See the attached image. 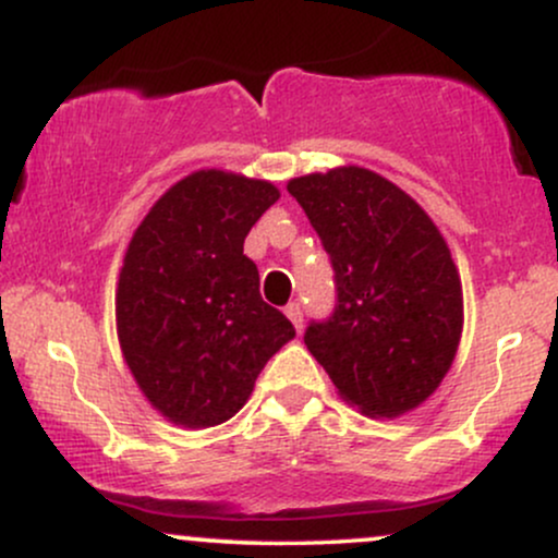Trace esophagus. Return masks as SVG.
Masks as SVG:
<instances>
[{"mask_svg":"<svg viewBox=\"0 0 558 558\" xmlns=\"http://www.w3.org/2000/svg\"><path fill=\"white\" fill-rule=\"evenodd\" d=\"M286 317L291 319L293 328L301 330V325H304V312H301V304H299V301H291V304L286 306Z\"/></svg>","mask_w":558,"mask_h":558,"instance_id":"obj_1","label":"esophagus"}]
</instances>
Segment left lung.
<instances>
[{"label":"left lung","mask_w":558,"mask_h":558,"mask_svg":"<svg viewBox=\"0 0 558 558\" xmlns=\"http://www.w3.org/2000/svg\"><path fill=\"white\" fill-rule=\"evenodd\" d=\"M317 230L336 310L304 332L343 401L399 417L440 386L464 325L462 280L425 209L373 170L336 168L288 181Z\"/></svg>","instance_id":"8db88e82"}]
</instances>
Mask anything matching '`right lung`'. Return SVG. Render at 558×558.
<instances>
[{
    "label": "right lung",
    "instance_id": "add662e5",
    "mask_svg": "<svg viewBox=\"0 0 558 558\" xmlns=\"http://www.w3.org/2000/svg\"><path fill=\"white\" fill-rule=\"evenodd\" d=\"M280 198L267 181L198 170L157 198L133 233L114 293L125 364L162 417L215 427L248 401L262 367L296 336L262 301L248 230Z\"/></svg>",
    "mask_w": 558,
    "mask_h": 558
}]
</instances>
